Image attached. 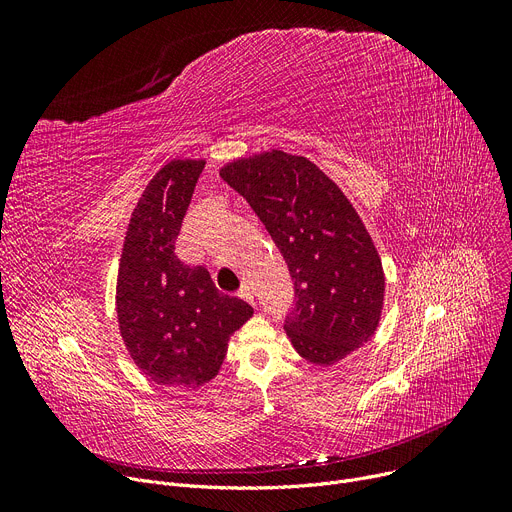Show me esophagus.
<instances>
[{
  "mask_svg": "<svg viewBox=\"0 0 512 512\" xmlns=\"http://www.w3.org/2000/svg\"><path fill=\"white\" fill-rule=\"evenodd\" d=\"M238 297H240V299H245L247 303H255V294H253V290H251V286H249V284H242V286H240V290H238Z\"/></svg>",
  "mask_w": 512,
  "mask_h": 512,
  "instance_id": "1",
  "label": "esophagus"
}]
</instances>
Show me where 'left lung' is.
I'll list each match as a JSON object with an SVG mask.
<instances>
[{
  "mask_svg": "<svg viewBox=\"0 0 512 512\" xmlns=\"http://www.w3.org/2000/svg\"><path fill=\"white\" fill-rule=\"evenodd\" d=\"M263 222L294 282L284 330L297 353L332 365L380 324L384 270L359 213L313 161L284 151L236 159L220 170Z\"/></svg>",
  "mask_w": 512,
  "mask_h": 512,
  "instance_id": "left-lung-1",
  "label": "left lung"
}]
</instances>
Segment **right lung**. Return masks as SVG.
I'll return each instance as SVG.
<instances>
[{
  "label": "right lung",
  "instance_id": "right-lung-1",
  "mask_svg": "<svg viewBox=\"0 0 512 512\" xmlns=\"http://www.w3.org/2000/svg\"><path fill=\"white\" fill-rule=\"evenodd\" d=\"M203 159H172L147 184L128 224L116 290L130 357L157 384L199 388L218 375L230 336L253 315L215 288L203 265L176 255V238Z\"/></svg>",
  "mask_w": 512,
  "mask_h": 512
}]
</instances>
